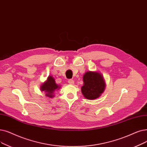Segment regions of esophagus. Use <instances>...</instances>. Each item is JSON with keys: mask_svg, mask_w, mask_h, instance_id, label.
Returning a JSON list of instances; mask_svg holds the SVG:
<instances>
[{"mask_svg": "<svg viewBox=\"0 0 147 147\" xmlns=\"http://www.w3.org/2000/svg\"><path fill=\"white\" fill-rule=\"evenodd\" d=\"M68 83L69 84H70V85H73L74 82V80L73 79H69L68 80Z\"/></svg>", "mask_w": 147, "mask_h": 147, "instance_id": "obj_1", "label": "esophagus"}]
</instances>
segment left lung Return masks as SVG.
<instances>
[{
  "mask_svg": "<svg viewBox=\"0 0 147 147\" xmlns=\"http://www.w3.org/2000/svg\"><path fill=\"white\" fill-rule=\"evenodd\" d=\"M83 80L84 84L81 91L86 98L96 99L104 92L106 84L101 74L96 71H88L84 75Z\"/></svg>",
  "mask_w": 147,
  "mask_h": 147,
  "instance_id": "left-lung-1",
  "label": "left lung"
}]
</instances>
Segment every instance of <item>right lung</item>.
Returning a JSON list of instances; mask_svg holds the SVG:
<instances>
[{"label":"right lung","instance_id":"1","mask_svg":"<svg viewBox=\"0 0 147 147\" xmlns=\"http://www.w3.org/2000/svg\"><path fill=\"white\" fill-rule=\"evenodd\" d=\"M59 88L60 86L56 84L55 79L52 76H49L47 80L40 86L41 91L45 92L46 96L50 98H53L54 97V92Z\"/></svg>","mask_w":147,"mask_h":147}]
</instances>
